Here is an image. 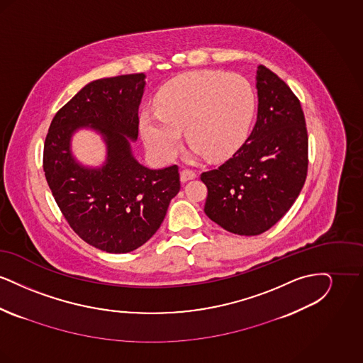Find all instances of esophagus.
<instances>
[{
	"instance_id": "obj_1",
	"label": "esophagus",
	"mask_w": 363,
	"mask_h": 363,
	"mask_svg": "<svg viewBox=\"0 0 363 363\" xmlns=\"http://www.w3.org/2000/svg\"><path fill=\"white\" fill-rule=\"evenodd\" d=\"M179 177H181V182H188L190 179L196 178V173L191 172V170H182Z\"/></svg>"
}]
</instances>
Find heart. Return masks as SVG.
<instances>
[{"mask_svg":"<svg viewBox=\"0 0 363 363\" xmlns=\"http://www.w3.org/2000/svg\"><path fill=\"white\" fill-rule=\"evenodd\" d=\"M255 92L241 74L196 70L177 76L155 99L156 114L143 113L141 136L160 162H170L181 147V130L191 144L189 160L233 155L247 136Z\"/></svg>","mask_w":363,"mask_h":363,"instance_id":"1","label":"heart"}]
</instances>
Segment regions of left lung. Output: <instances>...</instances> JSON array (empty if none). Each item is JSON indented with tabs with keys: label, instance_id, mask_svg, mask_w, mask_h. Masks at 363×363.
Segmentation results:
<instances>
[{
	"label": "left lung",
	"instance_id": "left-lung-1",
	"mask_svg": "<svg viewBox=\"0 0 363 363\" xmlns=\"http://www.w3.org/2000/svg\"><path fill=\"white\" fill-rule=\"evenodd\" d=\"M257 121L241 148L201 174L204 212L227 231L259 235L286 215L308 174V132L298 98L272 70L259 65Z\"/></svg>",
	"mask_w": 363,
	"mask_h": 363
}]
</instances>
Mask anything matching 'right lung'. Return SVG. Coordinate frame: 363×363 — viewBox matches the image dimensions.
<instances>
[{
    "instance_id": "right-lung-1",
    "label": "right lung",
    "mask_w": 363,
    "mask_h": 363,
    "mask_svg": "<svg viewBox=\"0 0 363 363\" xmlns=\"http://www.w3.org/2000/svg\"><path fill=\"white\" fill-rule=\"evenodd\" d=\"M145 74L99 79L83 86L52 118L43 170L52 196L73 231L107 253H128L148 241L179 191L178 167L152 170L132 152ZM91 128L106 147L102 167L83 165L71 138Z\"/></svg>"
}]
</instances>
